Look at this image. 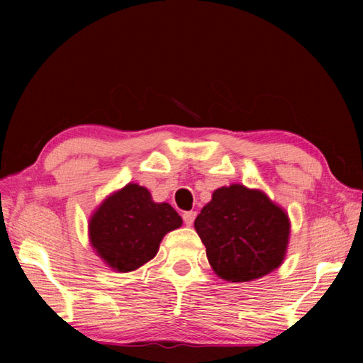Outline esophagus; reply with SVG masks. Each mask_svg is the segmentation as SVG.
Masks as SVG:
<instances>
[{
    "label": "esophagus",
    "instance_id": "34e87169",
    "mask_svg": "<svg viewBox=\"0 0 363 363\" xmlns=\"http://www.w3.org/2000/svg\"><path fill=\"white\" fill-rule=\"evenodd\" d=\"M182 218H184V223H186L187 226H191V225H194L195 218H196V212H195V211L184 212V213H182Z\"/></svg>",
    "mask_w": 363,
    "mask_h": 363
}]
</instances>
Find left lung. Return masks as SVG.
Returning <instances> with one entry per match:
<instances>
[{"label":"left lung","instance_id":"left-lung-1","mask_svg":"<svg viewBox=\"0 0 363 363\" xmlns=\"http://www.w3.org/2000/svg\"><path fill=\"white\" fill-rule=\"evenodd\" d=\"M195 229L217 276L250 282L282 264L290 220L264 191L233 184L213 191L195 220Z\"/></svg>","mask_w":363,"mask_h":363}]
</instances>
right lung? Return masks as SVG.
<instances>
[{
  "label": "right lung",
  "mask_w": 363,
  "mask_h": 363,
  "mask_svg": "<svg viewBox=\"0 0 363 363\" xmlns=\"http://www.w3.org/2000/svg\"><path fill=\"white\" fill-rule=\"evenodd\" d=\"M182 225L168 203H154L148 189L128 184L107 196L89 221L96 254L115 272H134L159 251L165 234Z\"/></svg>",
  "instance_id": "obj_1"
}]
</instances>
